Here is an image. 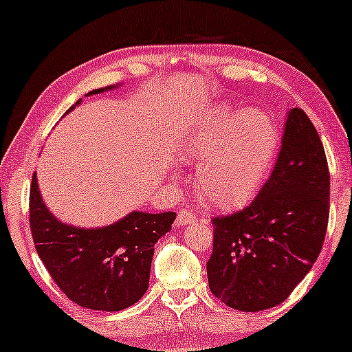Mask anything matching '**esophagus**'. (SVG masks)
Listing matches in <instances>:
<instances>
[{"label":"esophagus","mask_w":352,"mask_h":352,"mask_svg":"<svg viewBox=\"0 0 352 352\" xmlns=\"http://www.w3.org/2000/svg\"><path fill=\"white\" fill-rule=\"evenodd\" d=\"M195 220H197V217H195V214H192V212L188 210H179L177 212V218H176V226L177 228H182V226H187V224L193 223Z\"/></svg>","instance_id":"34e87169"}]
</instances>
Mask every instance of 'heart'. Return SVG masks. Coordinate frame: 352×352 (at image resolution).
<instances>
[{
  "instance_id": "1",
  "label": "heart",
  "mask_w": 352,
  "mask_h": 352,
  "mask_svg": "<svg viewBox=\"0 0 352 352\" xmlns=\"http://www.w3.org/2000/svg\"><path fill=\"white\" fill-rule=\"evenodd\" d=\"M278 140L274 120L263 109L221 106L176 135L175 154L182 162H198L195 186L201 198L226 210L257 193Z\"/></svg>"
}]
</instances>
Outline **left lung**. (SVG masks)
Returning <instances> with one entry per match:
<instances>
[{"label":"left lung","instance_id":"obj_1","mask_svg":"<svg viewBox=\"0 0 352 352\" xmlns=\"http://www.w3.org/2000/svg\"><path fill=\"white\" fill-rule=\"evenodd\" d=\"M278 160L243 210L218 217L207 278L226 306H279L312 270L329 220L331 176L318 132L302 109L287 113Z\"/></svg>","mask_w":352,"mask_h":352}]
</instances>
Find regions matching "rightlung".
Segmentation results:
<instances>
[{
	"label": "right lung",
	"mask_w": 352,
	"mask_h": 352,
	"mask_svg": "<svg viewBox=\"0 0 352 352\" xmlns=\"http://www.w3.org/2000/svg\"><path fill=\"white\" fill-rule=\"evenodd\" d=\"M115 87L118 85L95 89L85 96ZM175 218V212L134 210L109 226H72L51 214L38 190L37 173L32 176L30 221L37 254L67 298L91 310L117 312L145 295L154 245L171 229Z\"/></svg>",
	"instance_id": "1"
}]
</instances>
